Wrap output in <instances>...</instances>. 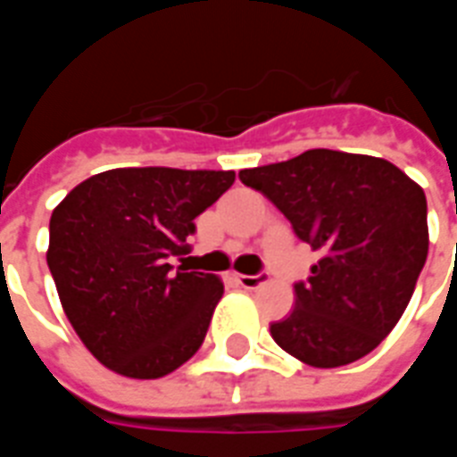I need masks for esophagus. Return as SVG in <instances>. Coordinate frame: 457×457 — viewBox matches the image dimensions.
Returning <instances> with one entry per match:
<instances>
[{
  "label": "esophagus",
  "instance_id": "34e87169",
  "mask_svg": "<svg viewBox=\"0 0 457 457\" xmlns=\"http://www.w3.org/2000/svg\"><path fill=\"white\" fill-rule=\"evenodd\" d=\"M237 284L242 288H257L267 281V274H257V277H247V274H237Z\"/></svg>",
  "mask_w": 457,
  "mask_h": 457
}]
</instances>
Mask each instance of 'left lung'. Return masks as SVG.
<instances>
[{
  "mask_svg": "<svg viewBox=\"0 0 457 457\" xmlns=\"http://www.w3.org/2000/svg\"><path fill=\"white\" fill-rule=\"evenodd\" d=\"M320 254L296 306L271 323L274 343L311 367H343L370 354L399 323L426 257L423 188L377 156L333 149L239 170Z\"/></svg>",
  "mask_w": 457,
  "mask_h": 457,
  "instance_id": "1",
  "label": "left lung"
}]
</instances>
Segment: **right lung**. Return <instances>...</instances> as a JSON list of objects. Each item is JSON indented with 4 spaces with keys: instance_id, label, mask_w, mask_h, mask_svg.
<instances>
[{
    "instance_id": "right-lung-1",
    "label": "right lung",
    "mask_w": 457,
    "mask_h": 457,
    "mask_svg": "<svg viewBox=\"0 0 457 457\" xmlns=\"http://www.w3.org/2000/svg\"><path fill=\"white\" fill-rule=\"evenodd\" d=\"M232 183L235 170L112 169L55 205L46 262L65 318L107 370L159 379L198 353L225 287L169 262Z\"/></svg>"
}]
</instances>
